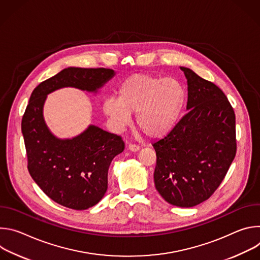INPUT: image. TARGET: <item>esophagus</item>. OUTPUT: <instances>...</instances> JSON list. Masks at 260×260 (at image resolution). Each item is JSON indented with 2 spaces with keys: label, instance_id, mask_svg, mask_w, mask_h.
I'll use <instances>...</instances> for the list:
<instances>
[{
  "label": "esophagus",
  "instance_id": "1",
  "mask_svg": "<svg viewBox=\"0 0 260 260\" xmlns=\"http://www.w3.org/2000/svg\"><path fill=\"white\" fill-rule=\"evenodd\" d=\"M128 149L132 150V151H138L140 149V146L138 144H135V143H131L128 145Z\"/></svg>",
  "mask_w": 260,
  "mask_h": 260
}]
</instances>
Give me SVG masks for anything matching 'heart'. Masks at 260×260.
<instances>
[{"instance_id":"1","label":"heart","mask_w":260,"mask_h":260,"mask_svg":"<svg viewBox=\"0 0 260 260\" xmlns=\"http://www.w3.org/2000/svg\"><path fill=\"white\" fill-rule=\"evenodd\" d=\"M186 96V89L176 78L136 74L121 83L118 98L104 102L103 110L119 126L128 123L131 113L137 112L139 127L148 137L160 138L176 126Z\"/></svg>"}]
</instances>
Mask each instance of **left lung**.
<instances>
[{
    "mask_svg": "<svg viewBox=\"0 0 260 260\" xmlns=\"http://www.w3.org/2000/svg\"><path fill=\"white\" fill-rule=\"evenodd\" d=\"M188 85V113L162 139L156 152L155 188L169 204L194 207L210 199L237 153L236 115L217 85L181 67Z\"/></svg>",
    "mask_w": 260,
    "mask_h": 260,
    "instance_id": "obj_1",
    "label": "left lung"
}]
</instances>
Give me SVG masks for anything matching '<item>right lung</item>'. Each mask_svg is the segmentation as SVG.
I'll list each match as a JSON object with an SVG mask.
<instances>
[{"mask_svg": "<svg viewBox=\"0 0 260 260\" xmlns=\"http://www.w3.org/2000/svg\"><path fill=\"white\" fill-rule=\"evenodd\" d=\"M113 75L111 69L68 68L30 94L21 120L27 170L43 192L63 207L86 210L102 200L108 188L109 166L124 150V142L94 125L72 140L56 139L43 119L46 95L66 86L95 91Z\"/></svg>", "mask_w": 260, "mask_h": 260, "instance_id": "1", "label": "right lung"}]
</instances>
